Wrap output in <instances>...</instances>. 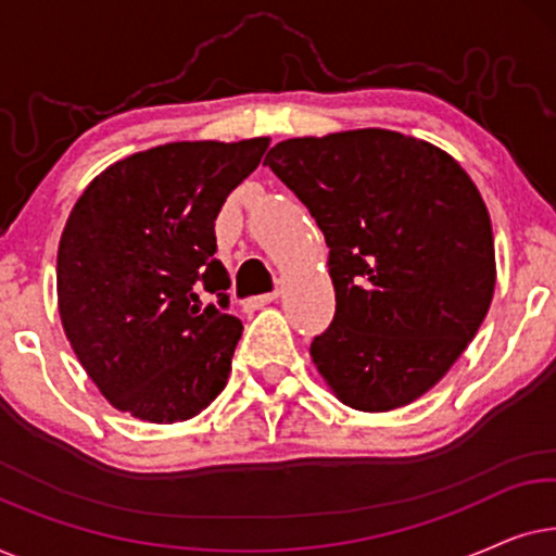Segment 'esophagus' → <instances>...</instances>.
Masks as SVG:
<instances>
[{
  "instance_id": "esophagus-1",
  "label": "esophagus",
  "mask_w": 556,
  "mask_h": 556,
  "mask_svg": "<svg viewBox=\"0 0 556 556\" xmlns=\"http://www.w3.org/2000/svg\"><path fill=\"white\" fill-rule=\"evenodd\" d=\"M276 299H278V291L255 295V299H250V306H253V308H263V306H268V303H273Z\"/></svg>"
}]
</instances>
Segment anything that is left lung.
<instances>
[{
  "label": "left lung",
  "instance_id": "obj_1",
  "mask_svg": "<svg viewBox=\"0 0 556 556\" xmlns=\"http://www.w3.org/2000/svg\"><path fill=\"white\" fill-rule=\"evenodd\" d=\"M329 245L337 314L311 341L344 405L387 413L445 377L489 314V210L443 149L384 128L288 139L265 156Z\"/></svg>",
  "mask_w": 556,
  "mask_h": 556
}]
</instances>
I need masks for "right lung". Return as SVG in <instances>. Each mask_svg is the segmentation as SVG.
Returning a JSON list of instances; mask_svg holds the SVG:
<instances>
[{"mask_svg":"<svg viewBox=\"0 0 556 556\" xmlns=\"http://www.w3.org/2000/svg\"><path fill=\"white\" fill-rule=\"evenodd\" d=\"M268 143H164L109 166L75 202L58 248L60 318L121 413L181 422L225 390L242 324L227 314L215 219Z\"/></svg>","mask_w":556,"mask_h":556,"instance_id":"1","label":"right lung"}]
</instances>
